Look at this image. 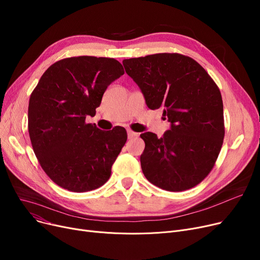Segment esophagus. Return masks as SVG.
Returning <instances> with one entry per match:
<instances>
[{"instance_id":"34e87169","label":"esophagus","mask_w":260,"mask_h":260,"mask_svg":"<svg viewBox=\"0 0 260 260\" xmlns=\"http://www.w3.org/2000/svg\"><path fill=\"white\" fill-rule=\"evenodd\" d=\"M127 136H128V139H133V138L138 137V133H136L132 129H127Z\"/></svg>"}]
</instances>
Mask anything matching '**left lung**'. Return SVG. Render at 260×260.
I'll return each mask as SVG.
<instances>
[{"instance_id": "1", "label": "left lung", "mask_w": 260, "mask_h": 260, "mask_svg": "<svg viewBox=\"0 0 260 260\" xmlns=\"http://www.w3.org/2000/svg\"><path fill=\"white\" fill-rule=\"evenodd\" d=\"M122 63L148 108H161L171 122L161 138L151 132L140 135L145 143L140 157L145 178L169 192L196 186L214 168L223 143L219 88L198 62L180 53L149 54Z\"/></svg>"}]
</instances>
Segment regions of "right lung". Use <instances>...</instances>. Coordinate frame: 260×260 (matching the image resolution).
<instances>
[{
	"mask_svg": "<svg viewBox=\"0 0 260 260\" xmlns=\"http://www.w3.org/2000/svg\"><path fill=\"white\" fill-rule=\"evenodd\" d=\"M123 74V66L113 58H66L49 66L31 92V145L41 168L59 186L83 193L111 177L126 131H101L85 119L95 115L107 86Z\"/></svg>",
	"mask_w": 260,
	"mask_h": 260,
	"instance_id": "1",
	"label": "right lung"
}]
</instances>
